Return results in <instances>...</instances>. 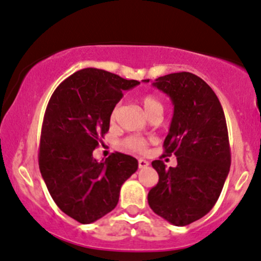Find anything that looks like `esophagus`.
<instances>
[{
    "instance_id": "esophagus-1",
    "label": "esophagus",
    "mask_w": 261,
    "mask_h": 261,
    "mask_svg": "<svg viewBox=\"0 0 261 261\" xmlns=\"http://www.w3.org/2000/svg\"><path fill=\"white\" fill-rule=\"evenodd\" d=\"M138 163H139V168H145V167L149 166V162L145 161V159H143V158L139 159Z\"/></svg>"
}]
</instances>
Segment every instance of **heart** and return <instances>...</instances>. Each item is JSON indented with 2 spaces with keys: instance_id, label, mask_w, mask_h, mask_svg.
<instances>
[{
  "instance_id": "obj_1",
  "label": "heart",
  "mask_w": 261,
  "mask_h": 261,
  "mask_svg": "<svg viewBox=\"0 0 261 261\" xmlns=\"http://www.w3.org/2000/svg\"><path fill=\"white\" fill-rule=\"evenodd\" d=\"M140 102H141V106H143L144 111H145V113L149 116V117H151V116L154 115H158V113L159 115H162V112H163V105H162L161 100H159L156 97H154V95L151 94L144 95V97H141ZM117 113H118V105L115 106L112 112H111L110 118L112 122L116 120V117H117ZM149 143H150V139L143 138V136L133 135L123 139L121 145H122L123 149H126V150L128 151H134V153H143V151L146 150Z\"/></svg>"
}]
</instances>
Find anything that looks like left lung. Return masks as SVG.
Instances as JSON below:
<instances>
[{"label": "left lung", "instance_id": "obj_1", "mask_svg": "<svg viewBox=\"0 0 261 261\" xmlns=\"http://www.w3.org/2000/svg\"><path fill=\"white\" fill-rule=\"evenodd\" d=\"M153 85L173 103L163 155L174 154L177 166L166 168L162 161L151 162L159 181L149 191L148 203L169 223L187 226L212 211L228 176L226 117L213 89L191 72L164 75Z\"/></svg>", "mask_w": 261, "mask_h": 261}]
</instances>
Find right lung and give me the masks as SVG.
<instances>
[{
    "label": "right lung",
    "instance_id": "add662e5",
    "mask_svg": "<svg viewBox=\"0 0 261 261\" xmlns=\"http://www.w3.org/2000/svg\"><path fill=\"white\" fill-rule=\"evenodd\" d=\"M138 84L89 67L63 80L48 102L38 154L40 173L58 208L79 223H93L113 211L121 186L138 169L134 156L118 151L105 162L93 158L122 90Z\"/></svg>",
    "mask_w": 261,
    "mask_h": 261
}]
</instances>
